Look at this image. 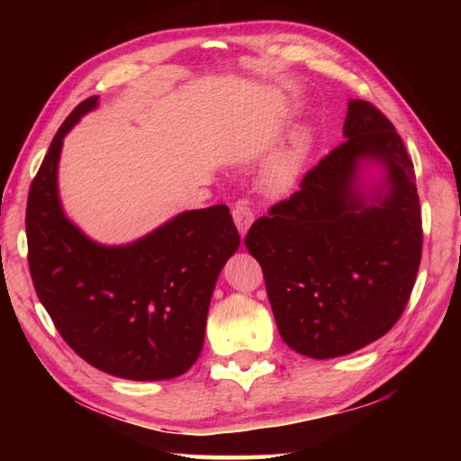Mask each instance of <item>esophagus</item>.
<instances>
[{
  "instance_id": "34e87169",
  "label": "esophagus",
  "mask_w": 461,
  "mask_h": 461,
  "mask_svg": "<svg viewBox=\"0 0 461 461\" xmlns=\"http://www.w3.org/2000/svg\"><path fill=\"white\" fill-rule=\"evenodd\" d=\"M231 215H233V221H236L241 236H246L248 230L251 228V223H253V212L249 208V203L240 200L236 205H233Z\"/></svg>"
}]
</instances>
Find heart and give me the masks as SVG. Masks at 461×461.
Listing matches in <instances>:
<instances>
[{
  "label": "heart",
  "instance_id": "obj_1",
  "mask_svg": "<svg viewBox=\"0 0 461 461\" xmlns=\"http://www.w3.org/2000/svg\"><path fill=\"white\" fill-rule=\"evenodd\" d=\"M312 149V131L307 124H299L273 150L261 166V185L269 192H285L297 182Z\"/></svg>",
  "mask_w": 461,
  "mask_h": 461
}]
</instances>
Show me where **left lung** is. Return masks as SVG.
Wrapping results in <instances>:
<instances>
[{"instance_id": "8db88e82", "label": "left lung", "mask_w": 461, "mask_h": 461, "mask_svg": "<svg viewBox=\"0 0 461 461\" xmlns=\"http://www.w3.org/2000/svg\"><path fill=\"white\" fill-rule=\"evenodd\" d=\"M342 136L301 190L246 236L281 339L317 360L384 337L402 315L422 259L414 164L393 122L350 99Z\"/></svg>"}]
</instances>
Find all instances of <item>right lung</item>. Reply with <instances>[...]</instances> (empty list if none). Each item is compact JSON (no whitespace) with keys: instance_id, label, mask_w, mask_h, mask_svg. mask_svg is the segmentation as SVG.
<instances>
[{"instance_id":"obj_1","label":"right lung","mask_w":461,"mask_h":461,"mask_svg":"<svg viewBox=\"0 0 461 461\" xmlns=\"http://www.w3.org/2000/svg\"><path fill=\"white\" fill-rule=\"evenodd\" d=\"M89 96L67 116L27 198L29 271L59 335L83 360L126 380H168L198 360L212 293L240 248L228 205L174 215L124 246H104L63 212L57 170L63 140Z\"/></svg>"}]
</instances>
